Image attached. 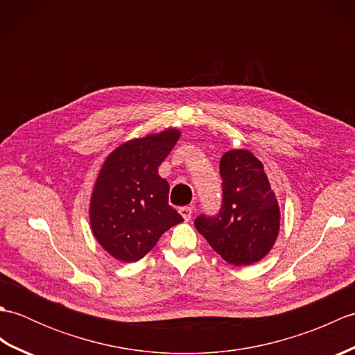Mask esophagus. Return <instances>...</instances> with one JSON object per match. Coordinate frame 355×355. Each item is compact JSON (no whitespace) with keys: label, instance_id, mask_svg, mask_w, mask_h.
<instances>
[{"label":"esophagus","instance_id":"obj_1","mask_svg":"<svg viewBox=\"0 0 355 355\" xmlns=\"http://www.w3.org/2000/svg\"><path fill=\"white\" fill-rule=\"evenodd\" d=\"M178 212H180V215H182V216L184 218L186 221H189L191 218H192V212H193V210H192V207H189V206H184V207H180Z\"/></svg>","mask_w":355,"mask_h":355}]
</instances>
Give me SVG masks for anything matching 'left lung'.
<instances>
[{"label":"left lung","instance_id":"obj_1","mask_svg":"<svg viewBox=\"0 0 355 355\" xmlns=\"http://www.w3.org/2000/svg\"><path fill=\"white\" fill-rule=\"evenodd\" d=\"M223 201L214 216L195 218V227L232 266L261 261L276 243L281 212L262 163L250 150H227L220 162Z\"/></svg>","mask_w":355,"mask_h":355}]
</instances>
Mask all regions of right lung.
Here are the masks:
<instances>
[{
	"instance_id": "1",
	"label": "right lung",
	"mask_w": 355,
	"mask_h": 355,
	"mask_svg": "<svg viewBox=\"0 0 355 355\" xmlns=\"http://www.w3.org/2000/svg\"><path fill=\"white\" fill-rule=\"evenodd\" d=\"M180 131L166 130L120 145L107 157L89 205L96 239L112 258L141 259L183 216L169 206V184L158 166L175 146Z\"/></svg>"
}]
</instances>
